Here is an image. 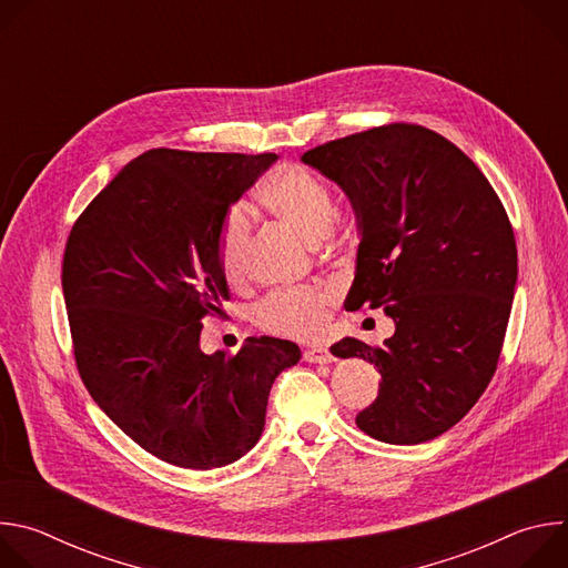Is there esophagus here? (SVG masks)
Segmentation results:
<instances>
[{
  "mask_svg": "<svg viewBox=\"0 0 568 568\" xmlns=\"http://www.w3.org/2000/svg\"><path fill=\"white\" fill-rule=\"evenodd\" d=\"M303 357L310 364H331L335 359L328 348H310V351L303 353Z\"/></svg>",
  "mask_w": 568,
  "mask_h": 568,
  "instance_id": "esophagus-1",
  "label": "esophagus"
}]
</instances>
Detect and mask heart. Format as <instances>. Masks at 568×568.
<instances>
[{
  "label": "heart",
  "mask_w": 568,
  "mask_h": 568,
  "mask_svg": "<svg viewBox=\"0 0 568 568\" xmlns=\"http://www.w3.org/2000/svg\"><path fill=\"white\" fill-rule=\"evenodd\" d=\"M258 202L310 240L326 237L337 213L333 189L318 175L296 164L276 169L258 191ZM250 247V215L245 209H233L226 215L217 240L220 267L229 283L245 278ZM331 298V292L323 287L276 290L256 305L254 318L261 328L274 335L314 339L326 328Z\"/></svg>",
  "instance_id": "b5f03b06"
}]
</instances>
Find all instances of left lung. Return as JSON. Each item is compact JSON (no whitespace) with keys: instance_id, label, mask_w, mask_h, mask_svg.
<instances>
[{"instance_id":"1","label":"left lung","mask_w":568,"mask_h":568,"mask_svg":"<svg viewBox=\"0 0 568 568\" xmlns=\"http://www.w3.org/2000/svg\"><path fill=\"white\" fill-rule=\"evenodd\" d=\"M301 161L353 204L351 307H384L395 323L384 346L344 337L331 348L382 375L355 423L390 445L434 440L465 418L497 371L517 285L508 213L474 161L423 125L373 128Z\"/></svg>"}]
</instances>
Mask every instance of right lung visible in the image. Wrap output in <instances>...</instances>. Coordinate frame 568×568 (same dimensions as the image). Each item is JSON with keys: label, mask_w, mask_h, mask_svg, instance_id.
I'll return each mask as SVG.
<instances>
[{"label": "right lung", "mask_w": 568, "mask_h": 568, "mask_svg": "<svg viewBox=\"0 0 568 568\" xmlns=\"http://www.w3.org/2000/svg\"><path fill=\"white\" fill-rule=\"evenodd\" d=\"M278 156L154 148L80 213L62 256V292L80 377L108 418L152 456L224 467L265 429L296 344L250 337L202 353L206 314H224L217 240L231 204Z\"/></svg>", "instance_id": "right-lung-1"}]
</instances>
